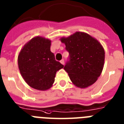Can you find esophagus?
<instances>
[{"label": "esophagus", "instance_id": "esophagus-1", "mask_svg": "<svg viewBox=\"0 0 124 124\" xmlns=\"http://www.w3.org/2000/svg\"><path fill=\"white\" fill-rule=\"evenodd\" d=\"M60 62H61V63H62V65H64V63H65V62H64V60H63V59H62V60H61V61H60Z\"/></svg>", "mask_w": 124, "mask_h": 124}]
</instances>
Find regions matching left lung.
Here are the masks:
<instances>
[{"mask_svg": "<svg viewBox=\"0 0 124 124\" xmlns=\"http://www.w3.org/2000/svg\"><path fill=\"white\" fill-rule=\"evenodd\" d=\"M61 40L69 54V60L63 69L71 81L79 88L94 84L102 73L105 59V51L99 42L81 32L62 37Z\"/></svg>", "mask_w": 124, "mask_h": 124, "instance_id": "obj_1", "label": "left lung"}]
</instances>
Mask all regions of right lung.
<instances>
[{"instance_id":"obj_1","label":"right lung","mask_w":124,"mask_h":124,"mask_svg":"<svg viewBox=\"0 0 124 124\" xmlns=\"http://www.w3.org/2000/svg\"><path fill=\"white\" fill-rule=\"evenodd\" d=\"M51 40L35 37L23 47L18 65L21 75L31 87L39 90L50 89L55 81L56 72L63 65L55 61L50 51Z\"/></svg>"}]
</instances>
